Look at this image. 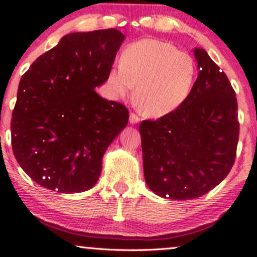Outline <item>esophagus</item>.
<instances>
[{
	"instance_id": "esophagus-1",
	"label": "esophagus",
	"mask_w": 257,
	"mask_h": 257,
	"mask_svg": "<svg viewBox=\"0 0 257 257\" xmlns=\"http://www.w3.org/2000/svg\"><path fill=\"white\" fill-rule=\"evenodd\" d=\"M129 122H131V124H137V123L140 122V117L135 113H131V116H129Z\"/></svg>"
}]
</instances>
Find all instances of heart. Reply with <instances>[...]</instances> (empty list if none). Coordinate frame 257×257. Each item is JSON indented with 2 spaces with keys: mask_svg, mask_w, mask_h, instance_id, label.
<instances>
[{
  "mask_svg": "<svg viewBox=\"0 0 257 257\" xmlns=\"http://www.w3.org/2000/svg\"><path fill=\"white\" fill-rule=\"evenodd\" d=\"M196 78V64L188 53L166 41L145 38L123 51L119 66L108 71L114 96L124 98L135 87L134 102L146 117L159 118L179 108Z\"/></svg>",
  "mask_w": 257,
  "mask_h": 257,
  "instance_id": "b5f03b06",
  "label": "heart"
}]
</instances>
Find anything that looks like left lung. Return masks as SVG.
Listing matches in <instances>:
<instances>
[{
	"mask_svg": "<svg viewBox=\"0 0 257 257\" xmlns=\"http://www.w3.org/2000/svg\"><path fill=\"white\" fill-rule=\"evenodd\" d=\"M198 77L172 113L139 126L150 190L169 199H194L228 175L239 138L238 105L228 78L202 48Z\"/></svg>",
	"mask_w": 257,
	"mask_h": 257,
	"instance_id": "obj_1",
	"label": "left lung"
}]
</instances>
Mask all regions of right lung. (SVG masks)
Masks as SVG:
<instances>
[{
    "mask_svg": "<svg viewBox=\"0 0 257 257\" xmlns=\"http://www.w3.org/2000/svg\"><path fill=\"white\" fill-rule=\"evenodd\" d=\"M124 38L116 29L69 34L23 75L12 147L38 185L77 193L98 181L106 149L125 128L129 112L95 88L107 81Z\"/></svg>",
    "mask_w": 257,
    "mask_h": 257,
    "instance_id": "obj_1",
    "label": "right lung"
}]
</instances>
